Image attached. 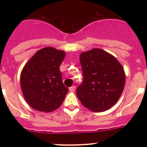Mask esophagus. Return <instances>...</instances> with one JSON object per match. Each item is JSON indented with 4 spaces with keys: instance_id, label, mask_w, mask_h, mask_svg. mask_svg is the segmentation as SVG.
<instances>
[{
    "instance_id": "34e87169",
    "label": "esophagus",
    "mask_w": 147,
    "mask_h": 147,
    "mask_svg": "<svg viewBox=\"0 0 147 147\" xmlns=\"http://www.w3.org/2000/svg\"><path fill=\"white\" fill-rule=\"evenodd\" d=\"M75 90H76V87L75 86H72V87H70L69 88V90L70 92H75Z\"/></svg>"
}]
</instances>
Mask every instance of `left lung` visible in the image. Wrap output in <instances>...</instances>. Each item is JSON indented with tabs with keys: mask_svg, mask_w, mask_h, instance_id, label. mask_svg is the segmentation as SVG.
Segmentation results:
<instances>
[{
	"mask_svg": "<svg viewBox=\"0 0 147 147\" xmlns=\"http://www.w3.org/2000/svg\"><path fill=\"white\" fill-rule=\"evenodd\" d=\"M83 81L76 94L83 106L104 112L117 103L125 84L124 68L117 60L101 49L80 55Z\"/></svg>",
	"mask_w": 147,
	"mask_h": 147,
	"instance_id": "1",
	"label": "left lung"
}]
</instances>
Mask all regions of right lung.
<instances>
[{
    "label": "right lung",
    "mask_w": 147,
    "mask_h": 147,
    "mask_svg": "<svg viewBox=\"0 0 147 147\" xmlns=\"http://www.w3.org/2000/svg\"><path fill=\"white\" fill-rule=\"evenodd\" d=\"M65 53L51 47L38 50L20 74L25 99L33 109L50 112L62 105L68 88L62 80L60 65Z\"/></svg>",
    "instance_id": "right-lung-1"
}]
</instances>
